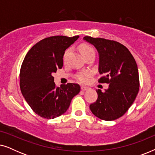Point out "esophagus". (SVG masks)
Here are the masks:
<instances>
[{"mask_svg": "<svg viewBox=\"0 0 155 155\" xmlns=\"http://www.w3.org/2000/svg\"><path fill=\"white\" fill-rule=\"evenodd\" d=\"M89 89L88 87H86V86H82L81 87V90L82 91H85V90H87Z\"/></svg>", "mask_w": 155, "mask_h": 155, "instance_id": "34e87169", "label": "esophagus"}]
</instances>
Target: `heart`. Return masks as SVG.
<instances>
[{"mask_svg":"<svg viewBox=\"0 0 155 155\" xmlns=\"http://www.w3.org/2000/svg\"><path fill=\"white\" fill-rule=\"evenodd\" d=\"M80 51L81 52V54H82V56L84 57H85L86 56H87L89 54H94V49L93 48L92 46H90V44H86V43H83L82 44H80ZM69 49H67L65 51L64 55H63V60H65L67 58L68 55L69 54ZM92 75V72L90 71H85V72H82V73H80L78 74L77 75V78L79 81L82 82H85L88 80L89 78Z\"/></svg>","mask_w":155,"mask_h":155,"instance_id":"obj_1","label":"heart"}]
</instances>
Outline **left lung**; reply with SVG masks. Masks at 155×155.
I'll return each mask as SVG.
<instances>
[{"mask_svg":"<svg viewBox=\"0 0 155 155\" xmlns=\"http://www.w3.org/2000/svg\"><path fill=\"white\" fill-rule=\"evenodd\" d=\"M83 39L98 51L101 75L99 82L109 84L105 92L97 90L98 97L90 109L101 120L117 119L128 111L139 92L137 63L128 48L119 42L88 36Z\"/></svg>","mask_w":155,"mask_h":155,"instance_id":"8db88e82","label":"left lung"}]
</instances>
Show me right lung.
Instances as JSON below:
<instances>
[{"label":"right lung","instance_id":"obj_1","mask_svg":"<svg viewBox=\"0 0 155 155\" xmlns=\"http://www.w3.org/2000/svg\"><path fill=\"white\" fill-rule=\"evenodd\" d=\"M79 38L54 36L45 38L27 52L20 73L21 92L31 109L46 119L58 117L69 108L80 92L78 84L56 87L53 73L62 68L65 51Z\"/></svg>","mask_w":155,"mask_h":155}]
</instances>
